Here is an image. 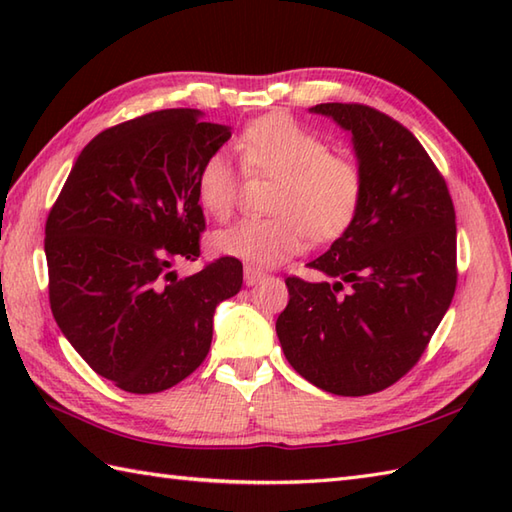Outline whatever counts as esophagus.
<instances>
[{"label": "esophagus", "instance_id": "obj_1", "mask_svg": "<svg viewBox=\"0 0 512 512\" xmlns=\"http://www.w3.org/2000/svg\"><path fill=\"white\" fill-rule=\"evenodd\" d=\"M264 277H266L264 270L253 268V266H246V268H244V281H246V286H255V284H259V281H262Z\"/></svg>", "mask_w": 512, "mask_h": 512}]
</instances>
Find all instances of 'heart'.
<instances>
[{
    "instance_id": "b5f03b06",
    "label": "heart",
    "mask_w": 512,
    "mask_h": 512,
    "mask_svg": "<svg viewBox=\"0 0 512 512\" xmlns=\"http://www.w3.org/2000/svg\"><path fill=\"white\" fill-rule=\"evenodd\" d=\"M244 169L275 178L270 217H244L215 231L211 246L255 266H277L308 246L339 237L352 224L363 198L356 162L328 151L286 114L255 118L237 138ZM198 200L217 220L231 215L239 193V171L224 151H215L198 171Z\"/></svg>"
}]
</instances>
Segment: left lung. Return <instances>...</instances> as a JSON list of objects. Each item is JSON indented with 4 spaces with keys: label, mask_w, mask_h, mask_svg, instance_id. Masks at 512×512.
Segmentation results:
<instances>
[{
    "label": "left lung",
    "mask_w": 512,
    "mask_h": 512,
    "mask_svg": "<svg viewBox=\"0 0 512 512\" xmlns=\"http://www.w3.org/2000/svg\"><path fill=\"white\" fill-rule=\"evenodd\" d=\"M310 112L352 132L363 198L345 233L308 264L325 279H286L290 299L277 336L308 383L367 396L420 361L451 306L455 209L438 167L394 118L361 103Z\"/></svg>",
    "instance_id": "left-lung-1"
}]
</instances>
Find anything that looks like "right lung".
I'll use <instances>...</instances> for the list:
<instances>
[{"mask_svg":"<svg viewBox=\"0 0 512 512\" xmlns=\"http://www.w3.org/2000/svg\"><path fill=\"white\" fill-rule=\"evenodd\" d=\"M231 138L198 110H160L92 138L46 220L54 321L96 374L156 394L209 354L217 303L242 288V262L200 257L202 162Z\"/></svg>","mask_w":512,"mask_h":512,"instance_id":"right-lung-1","label":"right lung"}]
</instances>
